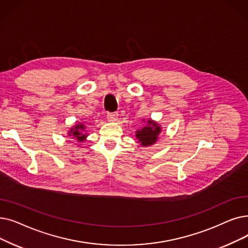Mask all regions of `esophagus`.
<instances>
[{"instance_id": "34e87169", "label": "esophagus", "mask_w": 248, "mask_h": 248, "mask_svg": "<svg viewBox=\"0 0 248 248\" xmlns=\"http://www.w3.org/2000/svg\"><path fill=\"white\" fill-rule=\"evenodd\" d=\"M118 118V114L117 113H108L107 114V120L109 122H116Z\"/></svg>"}]
</instances>
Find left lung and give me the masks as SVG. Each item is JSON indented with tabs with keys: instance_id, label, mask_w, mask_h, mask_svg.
Instances as JSON below:
<instances>
[{
	"instance_id": "1",
	"label": "left lung",
	"mask_w": 248,
	"mask_h": 248,
	"mask_svg": "<svg viewBox=\"0 0 248 248\" xmlns=\"http://www.w3.org/2000/svg\"><path fill=\"white\" fill-rule=\"evenodd\" d=\"M146 124L136 132V138L138 143L142 147H150L154 145L159 139V136L162 132V127L152 118H148L147 122L143 120Z\"/></svg>"
}]
</instances>
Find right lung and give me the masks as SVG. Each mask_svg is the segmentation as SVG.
Masks as SVG:
<instances>
[{
	"mask_svg": "<svg viewBox=\"0 0 248 248\" xmlns=\"http://www.w3.org/2000/svg\"><path fill=\"white\" fill-rule=\"evenodd\" d=\"M67 135L68 137H72L71 139L76 140L77 143L85 142L88 137V133L87 130H86V125L84 123H79L71 126Z\"/></svg>",
	"mask_w": 248,
	"mask_h": 248,
	"instance_id": "1",
	"label": "right lung"
}]
</instances>
